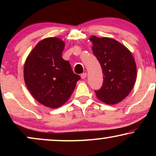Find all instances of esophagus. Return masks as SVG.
I'll use <instances>...</instances> for the list:
<instances>
[{
	"mask_svg": "<svg viewBox=\"0 0 156 156\" xmlns=\"http://www.w3.org/2000/svg\"><path fill=\"white\" fill-rule=\"evenodd\" d=\"M87 73H82L81 74V78L82 79H85L86 78V77H87Z\"/></svg>",
	"mask_w": 156,
	"mask_h": 156,
	"instance_id": "esophagus-1",
	"label": "esophagus"
}]
</instances>
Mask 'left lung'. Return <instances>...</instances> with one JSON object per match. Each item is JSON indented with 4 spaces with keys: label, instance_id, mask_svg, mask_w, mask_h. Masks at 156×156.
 Returning <instances> with one entry per match:
<instances>
[{
    "label": "left lung",
    "instance_id": "left-lung-1",
    "mask_svg": "<svg viewBox=\"0 0 156 156\" xmlns=\"http://www.w3.org/2000/svg\"><path fill=\"white\" fill-rule=\"evenodd\" d=\"M90 40L103 74V85L94 92L103 103L116 104L133 89L136 78L135 61L129 50L115 39L92 36Z\"/></svg>",
    "mask_w": 156,
    "mask_h": 156
}]
</instances>
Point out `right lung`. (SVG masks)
Returning <instances> with one entry per match:
<instances>
[{
	"mask_svg": "<svg viewBox=\"0 0 156 156\" xmlns=\"http://www.w3.org/2000/svg\"><path fill=\"white\" fill-rule=\"evenodd\" d=\"M63 41L56 37L40 41L28 55L24 80L34 98L49 108H58L68 101L80 79L62 58Z\"/></svg>",
	"mask_w": 156,
	"mask_h": 156,
	"instance_id": "add662e5",
	"label": "right lung"
}]
</instances>
